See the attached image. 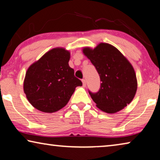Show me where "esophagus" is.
<instances>
[{"mask_svg":"<svg viewBox=\"0 0 160 160\" xmlns=\"http://www.w3.org/2000/svg\"><path fill=\"white\" fill-rule=\"evenodd\" d=\"M82 85L84 87L86 86V80L85 79H82Z\"/></svg>","mask_w":160,"mask_h":160,"instance_id":"34e87169","label":"esophagus"}]
</instances>
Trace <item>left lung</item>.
<instances>
[{
    "instance_id": "left-lung-1",
    "label": "left lung",
    "mask_w": 160,
    "mask_h": 160,
    "mask_svg": "<svg viewBox=\"0 0 160 160\" xmlns=\"http://www.w3.org/2000/svg\"><path fill=\"white\" fill-rule=\"evenodd\" d=\"M82 52L95 67L102 82L97 92L89 91L96 106L108 113L123 109L133 99L138 88L131 63L117 48L107 43H100L93 49L85 47Z\"/></svg>"
}]
</instances>
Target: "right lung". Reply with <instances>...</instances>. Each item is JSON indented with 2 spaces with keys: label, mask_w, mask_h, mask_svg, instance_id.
Returning a JSON list of instances; mask_svg holds the SVG:
<instances>
[{
  "label": "right lung",
  "mask_w": 160,
  "mask_h": 160,
  "mask_svg": "<svg viewBox=\"0 0 160 160\" xmlns=\"http://www.w3.org/2000/svg\"><path fill=\"white\" fill-rule=\"evenodd\" d=\"M70 53L63 48L48 51L26 72L23 89L35 109L53 113L68 104L75 88L82 83L69 66Z\"/></svg>",
  "instance_id": "1"
}]
</instances>
